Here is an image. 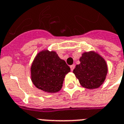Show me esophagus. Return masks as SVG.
<instances>
[{"label": "esophagus", "instance_id": "1", "mask_svg": "<svg viewBox=\"0 0 124 124\" xmlns=\"http://www.w3.org/2000/svg\"><path fill=\"white\" fill-rule=\"evenodd\" d=\"M74 68H75V65L74 64L70 66V69H71V71H73V70H74Z\"/></svg>", "mask_w": 124, "mask_h": 124}]
</instances>
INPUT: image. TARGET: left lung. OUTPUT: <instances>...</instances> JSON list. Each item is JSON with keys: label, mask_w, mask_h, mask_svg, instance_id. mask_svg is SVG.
<instances>
[{"label": "left lung", "mask_w": 124, "mask_h": 124, "mask_svg": "<svg viewBox=\"0 0 124 124\" xmlns=\"http://www.w3.org/2000/svg\"><path fill=\"white\" fill-rule=\"evenodd\" d=\"M79 61L73 72L81 85L89 89L99 87L108 71L105 60L97 53L89 52L83 53Z\"/></svg>", "instance_id": "8db88e82"}]
</instances>
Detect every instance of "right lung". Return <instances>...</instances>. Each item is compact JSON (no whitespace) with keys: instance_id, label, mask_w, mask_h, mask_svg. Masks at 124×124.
I'll list each match as a JSON object with an SVG mask.
<instances>
[{"instance_id":"add662e5","label":"right lung","mask_w":124,"mask_h":124,"mask_svg":"<svg viewBox=\"0 0 124 124\" xmlns=\"http://www.w3.org/2000/svg\"><path fill=\"white\" fill-rule=\"evenodd\" d=\"M70 68L54 51L44 50L37 55L31 68V80L37 88L47 93L59 91Z\"/></svg>"}]
</instances>
